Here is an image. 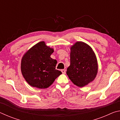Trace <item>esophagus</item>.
Here are the masks:
<instances>
[{
  "label": "esophagus",
  "instance_id": "34e87169",
  "mask_svg": "<svg viewBox=\"0 0 120 120\" xmlns=\"http://www.w3.org/2000/svg\"><path fill=\"white\" fill-rule=\"evenodd\" d=\"M66 70H65V69H62L61 70V72H62L63 74H66Z\"/></svg>",
  "mask_w": 120,
  "mask_h": 120
}]
</instances>
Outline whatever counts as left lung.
Returning a JSON list of instances; mask_svg holds the SVG:
<instances>
[{
    "instance_id": "obj_1",
    "label": "left lung",
    "mask_w": 120,
    "mask_h": 120,
    "mask_svg": "<svg viewBox=\"0 0 120 120\" xmlns=\"http://www.w3.org/2000/svg\"><path fill=\"white\" fill-rule=\"evenodd\" d=\"M70 65L67 75L76 86L82 87L92 82L98 72L96 56L92 48L82 41L70 48Z\"/></svg>"
}]
</instances>
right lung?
I'll return each mask as SVG.
<instances>
[{
  "instance_id": "obj_1",
  "label": "right lung",
  "mask_w": 120,
  "mask_h": 120,
  "mask_svg": "<svg viewBox=\"0 0 120 120\" xmlns=\"http://www.w3.org/2000/svg\"><path fill=\"white\" fill-rule=\"evenodd\" d=\"M53 48L45 42L36 43L27 51L22 58V75L28 84L40 89L47 88L62 74L56 69V60L51 58Z\"/></svg>"
}]
</instances>
